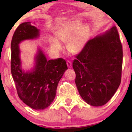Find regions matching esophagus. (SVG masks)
Returning a JSON list of instances; mask_svg holds the SVG:
<instances>
[{"label": "esophagus", "instance_id": "1", "mask_svg": "<svg viewBox=\"0 0 132 132\" xmlns=\"http://www.w3.org/2000/svg\"><path fill=\"white\" fill-rule=\"evenodd\" d=\"M67 65L68 68L72 67V63L70 61H67Z\"/></svg>", "mask_w": 132, "mask_h": 132}]
</instances>
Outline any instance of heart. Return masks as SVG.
Instances as JSON below:
<instances>
[{
    "mask_svg": "<svg viewBox=\"0 0 132 132\" xmlns=\"http://www.w3.org/2000/svg\"><path fill=\"white\" fill-rule=\"evenodd\" d=\"M80 21H73L66 23L57 29L56 37L48 39L50 48L54 53H57L62 49V44L59 41L65 42L70 38L67 48L74 53L80 52L87 42L89 35V28L86 25L80 26Z\"/></svg>",
    "mask_w": 132,
    "mask_h": 132,
    "instance_id": "1",
    "label": "heart"
}]
</instances>
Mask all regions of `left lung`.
Returning a JSON list of instances; mask_svg holds the SVG:
<instances>
[{
    "mask_svg": "<svg viewBox=\"0 0 132 132\" xmlns=\"http://www.w3.org/2000/svg\"><path fill=\"white\" fill-rule=\"evenodd\" d=\"M76 58L73 67L79 94L91 106L105 104L121 79L122 48L116 27L89 39Z\"/></svg>",
    "mask_w": 132,
    "mask_h": 132,
    "instance_id": "obj_1",
    "label": "left lung"
}]
</instances>
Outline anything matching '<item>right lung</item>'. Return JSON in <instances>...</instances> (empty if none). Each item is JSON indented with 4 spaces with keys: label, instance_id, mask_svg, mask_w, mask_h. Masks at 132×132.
Listing matches in <instances>:
<instances>
[{
    "label": "right lung",
    "instance_id": "obj_1",
    "mask_svg": "<svg viewBox=\"0 0 132 132\" xmlns=\"http://www.w3.org/2000/svg\"><path fill=\"white\" fill-rule=\"evenodd\" d=\"M39 37V29L30 22H24L16 29L11 41V69L18 95L26 105L35 110H43L52 104L59 80L68 69L64 59L48 61L39 48L33 68L27 71L22 69L20 43Z\"/></svg>",
    "mask_w": 132,
    "mask_h": 132
}]
</instances>
